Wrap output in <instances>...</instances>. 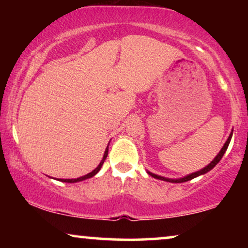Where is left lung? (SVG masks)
<instances>
[{
    "instance_id": "8db88e82",
    "label": "left lung",
    "mask_w": 248,
    "mask_h": 248,
    "mask_svg": "<svg viewBox=\"0 0 248 248\" xmlns=\"http://www.w3.org/2000/svg\"><path fill=\"white\" fill-rule=\"evenodd\" d=\"M232 133H230V135H229V138H228V140L226 141V143H225V145H223L222 147V149L221 150H220V152L218 154V155H217V157L213 159V160L210 162V164L206 166L205 168H203V169H201V170L200 171H196V172H193V174H191V175H188V176H186V177H184V178H179V179H169V178H165V177H161V176H158V175H155V174H152V172H149V174H150L152 177H155V178H157V179H161V181H166V182H170V183H184V182H187V181H191V179H193V178H195V177H198V176H200V175H203V174H205V172H208V171H210L211 170V169L215 167V166L218 164V162L221 160V158H222V155H225V152H226V150H227V148H228V145H229V142H230V140H232Z\"/></svg>"
}]
</instances>
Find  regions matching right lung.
Instances as JSON below:
<instances>
[{
    "instance_id": "obj_1",
    "label": "right lung",
    "mask_w": 248,
    "mask_h": 248,
    "mask_svg": "<svg viewBox=\"0 0 248 248\" xmlns=\"http://www.w3.org/2000/svg\"><path fill=\"white\" fill-rule=\"evenodd\" d=\"M107 155H108V148L106 149V151H105V154H104V158H103V160L100 161V164L98 165V167L94 169V170H93L91 172H89V174H87V175H84V176H82V177H79V178H76V179H59V181H61V182H65V183H77V182H81V181H83V179H87V178H90V177H93V176H94L97 174L98 171L100 170V168H101V166H103V164H104V161H105V159L107 158Z\"/></svg>"
}]
</instances>
